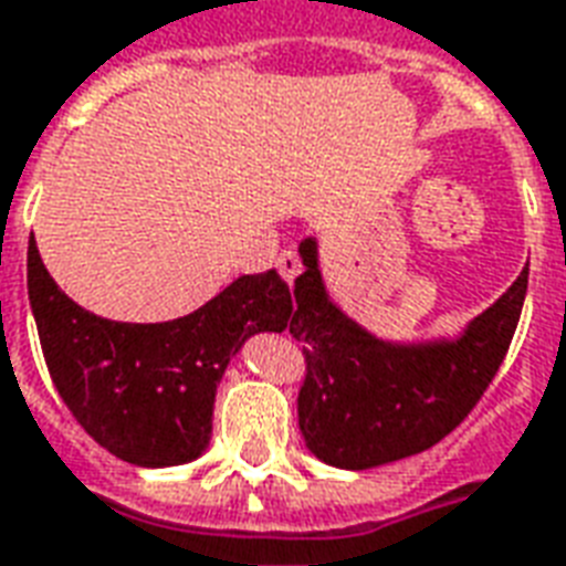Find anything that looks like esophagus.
<instances>
[{
    "mask_svg": "<svg viewBox=\"0 0 566 566\" xmlns=\"http://www.w3.org/2000/svg\"><path fill=\"white\" fill-rule=\"evenodd\" d=\"M275 266H279V272H282V279L287 284L296 282V275L303 272V263H300V254L291 249H284L279 258H275Z\"/></svg>",
    "mask_w": 566,
    "mask_h": 566,
    "instance_id": "34e87169",
    "label": "esophagus"
}]
</instances>
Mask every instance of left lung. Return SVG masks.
Masks as SVG:
<instances>
[{
    "label": "left lung",
    "mask_w": 566,
    "mask_h": 566,
    "mask_svg": "<svg viewBox=\"0 0 566 566\" xmlns=\"http://www.w3.org/2000/svg\"><path fill=\"white\" fill-rule=\"evenodd\" d=\"M291 336L308 375L296 399L305 447L333 468L368 471L422 453L471 413L516 333L528 263L506 294L455 336L389 342L345 315L326 291L317 240L300 242Z\"/></svg>",
    "instance_id": "left-lung-1"
}]
</instances>
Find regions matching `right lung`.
I'll use <instances>...</instances> for the list:
<instances>
[{
  "mask_svg": "<svg viewBox=\"0 0 566 566\" xmlns=\"http://www.w3.org/2000/svg\"><path fill=\"white\" fill-rule=\"evenodd\" d=\"M50 378L74 420L137 468L195 462L212 438V405L230 359L258 333H282L294 296L275 270L240 275L198 312L165 324H119L86 312L50 279L35 245L27 263Z\"/></svg>",
  "mask_w": 566,
  "mask_h": 566,
  "instance_id": "obj_1",
  "label": "right lung"
}]
</instances>
